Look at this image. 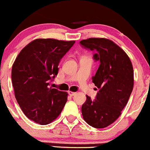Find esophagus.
<instances>
[{"label": "esophagus", "mask_w": 150, "mask_h": 150, "mask_svg": "<svg viewBox=\"0 0 150 150\" xmlns=\"http://www.w3.org/2000/svg\"><path fill=\"white\" fill-rule=\"evenodd\" d=\"M68 93H69V95H70V96H71V97L76 95V92H71V91H69V92H68Z\"/></svg>", "instance_id": "1"}]
</instances>
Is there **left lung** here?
<instances>
[{
    "label": "left lung",
    "instance_id": "1",
    "mask_svg": "<svg viewBox=\"0 0 150 150\" xmlns=\"http://www.w3.org/2000/svg\"><path fill=\"white\" fill-rule=\"evenodd\" d=\"M80 44L100 61L92 82L99 89L95 100L86 95L81 106L83 118L89 126L102 129L112 124L121 115L134 87V70L127 54L115 42L105 38H89Z\"/></svg>",
    "mask_w": 150,
    "mask_h": 150
}]
</instances>
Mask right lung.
Returning a JSON list of instances; mask_svg holds the SVG:
<instances>
[{"mask_svg": "<svg viewBox=\"0 0 150 150\" xmlns=\"http://www.w3.org/2000/svg\"><path fill=\"white\" fill-rule=\"evenodd\" d=\"M75 41L36 39L16 57L11 71L15 98L24 115L35 123L53 121L67 102L68 94L49 87L58 72V64Z\"/></svg>", "mask_w": 150, "mask_h": 150, "instance_id": "obj_1", "label": "right lung"}]
</instances>
